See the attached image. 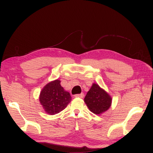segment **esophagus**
Wrapping results in <instances>:
<instances>
[{
  "instance_id": "obj_1",
  "label": "esophagus",
  "mask_w": 153,
  "mask_h": 153,
  "mask_svg": "<svg viewBox=\"0 0 153 153\" xmlns=\"http://www.w3.org/2000/svg\"><path fill=\"white\" fill-rule=\"evenodd\" d=\"M75 97L76 98H80V99H82L84 97V94H76L75 96Z\"/></svg>"
}]
</instances>
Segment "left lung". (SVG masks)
<instances>
[{
    "mask_svg": "<svg viewBox=\"0 0 153 153\" xmlns=\"http://www.w3.org/2000/svg\"><path fill=\"white\" fill-rule=\"evenodd\" d=\"M84 101L91 112L100 115L110 108L111 97L98 84L94 83L87 93Z\"/></svg>",
    "mask_w": 153,
    "mask_h": 153,
    "instance_id": "left-lung-1",
    "label": "left lung"
}]
</instances>
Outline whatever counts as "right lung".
Returning a JSON list of instances; mask_svg holds the SVG:
<instances>
[{"instance_id":"right-lung-1","label":"right lung","mask_w":153,"mask_h":153,"mask_svg":"<svg viewBox=\"0 0 153 153\" xmlns=\"http://www.w3.org/2000/svg\"><path fill=\"white\" fill-rule=\"evenodd\" d=\"M39 101L48 114L54 115L66 108L71 101V96L61 86L60 80H55L43 88L39 95Z\"/></svg>"}]
</instances>
